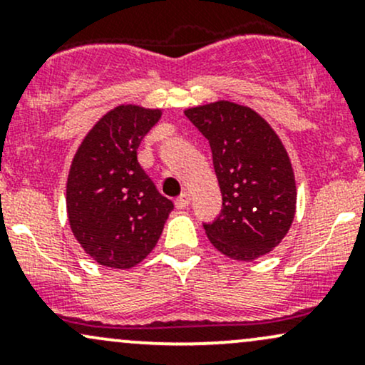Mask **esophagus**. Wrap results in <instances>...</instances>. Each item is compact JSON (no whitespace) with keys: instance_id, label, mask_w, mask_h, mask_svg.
I'll use <instances>...</instances> for the list:
<instances>
[{"instance_id":"1","label":"esophagus","mask_w":365,"mask_h":365,"mask_svg":"<svg viewBox=\"0 0 365 365\" xmlns=\"http://www.w3.org/2000/svg\"><path fill=\"white\" fill-rule=\"evenodd\" d=\"M188 204H190V195H188L187 192H183V194L180 195L177 200H175V206H177L178 209H183V207H187Z\"/></svg>"}]
</instances>
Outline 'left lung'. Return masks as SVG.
<instances>
[{"instance_id": "obj_1", "label": "left lung", "mask_w": 365, "mask_h": 365, "mask_svg": "<svg viewBox=\"0 0 365 365\" xmlns=\"http://www.w3.org/2000/svg\"><path fill=\"white\" fill-rule=\"evenodd\" d=\"M202 132L223 195V211L204 225L216 250L254 261L282 244L297 211V183L282 139L252 108L215 101L187 108Z\"/></svg>"}]
</instances>
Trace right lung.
<instances>
[{
  "label": "right lung",
  "mask_w": 365,
  "mask_h": 365,
  "mask_svg": "<svg viewBox=\"0 0 365 365\" xmlns=\"http://www.w3.org/2000/svg\"><path fill=\"white\" fill-rule=\"evenodd\" d=\"M163 110L120 104L103 115L75 150L66 177V216L89 257L130 269L156 247L173 202L137 161L145 133Z\"/></svg>",
  "instance_id": "obj_1"
}]
</instances>
